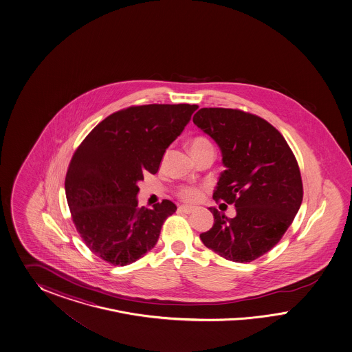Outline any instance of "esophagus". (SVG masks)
Returning a JSON list of instances; mask_svg holds the SVG:
<instances>
[{
	"mask_svg": "<svg viewBox=\"0 0 352 352\" xmlns=\"http://www.w3.org/2000/svg\"><path fill=\"white\" fill-rule=\"evenodd\" d=\"M178 209H179V212H182V213L186 214H191L196 210V208H193V206H188V205H181Z\"/></svg>",
	"mask_w": 352,
	"mask_h": 352,
	"instance_id": "obj_1",
	"label": "esophagus"
}]
</instances>
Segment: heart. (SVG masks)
Returning <instances> with one entry per match:
<instances>
[{
  "instance_id": "1",
  "label": "heart",
  "mask_w": 352,
  "mask_h": 352,
  "mask_svg": "<svg viewBox=\"0 0 352 352\" xmlns=\"http://www.w3.org/2000/svg\"><path fill=\"white\" fill-rule=\"evenodd\" d=\"M190 147H191L192 153H197L203 149L208 148V147H213L212 143L204 137H195L190 142ZM168 153H165L164 159L166 157ZM178 196L181 197L183 201L187 203H197L203 199L204 188L199 187V186H183L178 190Z\"/></svg>"
}]
</instances>
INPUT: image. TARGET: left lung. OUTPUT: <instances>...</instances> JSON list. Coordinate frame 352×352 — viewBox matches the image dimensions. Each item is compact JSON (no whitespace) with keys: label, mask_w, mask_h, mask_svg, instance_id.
<instances>
[{"label":"left lung","mask_w":352,"mask_h":352,"mask_svg":"<svg viewBox=\"0 0 352 352\" xmlns=\"http://www.w3.org/2000/svg\"><path fill=\"white\" fill-rule=\"evenodd\" d=\"M193 122L217 142L226 170L213 199L234 205L228 218L215 208L204 245L232 262L266 254L287 232L303 199L298 162L281 133L265 118L241 109L201 108Z\"/></svg>","instance_id":"8db88e82"}]
</instances>
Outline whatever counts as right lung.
<instances>
[{
	"mask_svg": "<svg viewBox=\"0 0 352 352\" xmlns=\"http://www.w3.org/2000/svg\"><path fill=\"white\" fill-rule=\"evenodd\" d=\"M196 104L130 106L93 129L71 159L65 196L77 232L96 256L126 266L156 245L161 227L175 213L170 200L138 208V182L156 174L171 142Z\"/></svg>",
	"mask_w": 352,
	"mask_h": 352,
	"instance_id": "1",
	"label": "right lung"
}]
</instances>
